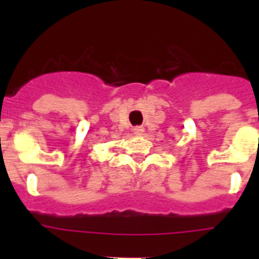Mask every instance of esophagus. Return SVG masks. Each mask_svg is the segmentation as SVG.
<instances>
[{
  "label": "esophagus",
  "mask_w": 259,
  "mask_h": 259,
  "mask_svg": "<svg viewBox=\"0 0 259 259\" xmlns=\"http://www.w3.org/2000/svg\"><path fill=\"white\" fill-rule=\"evenodd\" d=\"M144 132H145V130H144V127H141V125L134 128V134L135 135H143Z\"/></svg>",
  "instance_id": "esophagus-1"
}]
</instances>
